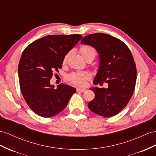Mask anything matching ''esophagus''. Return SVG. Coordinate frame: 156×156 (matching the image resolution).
Returning <instances> with one entry per match:
<instances>
[{
    "label": "esophagus",
    "mask_w": 156,
    "mask_h": 156,
    "mask_svg": "<svg viewBox=\"0 0 156 156\" xmlns=\"http://www.w3.org/2000/svg\"><path fill=\"white\" fill-rule=\"evenodd\" d=\"M76 91H78V92H84L86 91L85 89H82V88H77Z\"/></svg>",
    "instance_id": "34e87169"
}]
</instances>
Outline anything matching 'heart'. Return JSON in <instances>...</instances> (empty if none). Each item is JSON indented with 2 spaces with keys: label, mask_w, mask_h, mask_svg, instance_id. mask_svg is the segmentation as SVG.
<instances>
[{
  "label": "heart",
  "mask_w": 156,
  "mask_h": 156,
  "mask_svg": "<svg viewBox=\"0 0 156 156\" xmlns=\"http://www.w3.org/2000/svg\"><path fill=\"white\" fill-rule=\"evenodd\" d=\"M80 52L85 59L89 57H94L95 58L97 54V52L94 48L90 45H82L80 49ZM69 55V54H66L65 56L62 61L63 64L66 62ZM90 77L91 75L87 72H78V73H74L70 74L69 76V80L74 85L82 86L85 85L86 80Z\"/></svg>",
  "instance_id": "b5f03b06"
}]
</instances>
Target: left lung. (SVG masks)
<instances>
[{
	"label": "left lung",
	"instance_id": "left-lung-1",
	"mask_svg": "<svg viewBox=\"0 0 156 156\" xmlns=\"http://www.w3.org/2000/svg\"><path fill=\"white\" fill-rule=\"evenodd\" d=\"M81 43L94 47L100 55L93 83H108L107 88H90L95 98L88 103L89 109L103 117L116 115L126 106L135 88L136 67L133 55L121 40L103 33L87 35Z\"/></svg>",
	"mask_w": 156,
	"mask_h": 156
}]
</instances>
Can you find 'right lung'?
I'll use <instances>...</instances> for the list:
<instances>
[{"instance_id": "obj_1", "label": "right lung", "mask_w": 156, "mask_h": 156, "mask_svg": "<svg viewBox=\"0 0 156 156\" xmlns=\"http://www.w3.org/2000/svg\"><path fill=\"white\" fill-rule=\"evenodd\" d=\"M82 38L80 34L47 35L23 51L18 65L20 87L27 105L39 116L48 118L61 112L76 91L65 83L55 89L50 80L62 68L65 56Z\"/></svg>"}]
</instances>
